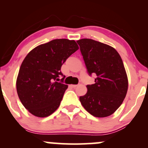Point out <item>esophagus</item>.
I'll return each instance as SVG.
<instances>
[{"label":"esophagus","instance_id":"esophagus-1","mask_svg":"<svg viewBox=\"0 0 148 148\" xmlns=\"http://www.w3.org/2000/svg\"><path fill=\"white\" fill-rule=\"evenodd\" d=\"M78 86V85H71V87L72 88H76Z\"/></svg>","mask_w":148,"mask_h":148}]
</instances>
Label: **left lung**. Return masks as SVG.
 Here are the masks:
<instances>
[{
    "label": "left lung",
    "instance_id": "8db88e82",
    "mask_svg": "<svg viewBox=\"0 0 148 148\" xmlns=\"http://www.w3.org/2000/svg\"><path fill=\"white\" fill-rule=\"evenodd\" d=\"M89 75L95 74V84L88 85L87 93L79 97L88 113L97 118L113 114L123 102L128 79L120 54L106 44L91 40L77 41Z\"/></svg>",
    "mask_w": 148,
    "mask_h": 148
}]
</instances>
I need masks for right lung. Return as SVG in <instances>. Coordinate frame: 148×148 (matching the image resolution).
Returning a JSON list of instances; mask_svg holds the SVG:
<instances>
[{
	"mask_svg": "<svg viewBox=\"0 0 148 148\" xmlns=\"http://www.w3.org/2000/svg\"><path fill=\"white\" fill-rule=\"evenodd\" d=\"M78 49L74 40L56 39L37 46L25 56L16 79V91L31 114L45 118L56 111L68 88L63 84L61 67ZM60 76L64 77L58 82Z\"/></svg>",
	"mask_w": 148,
	"mask_h": 148,
	"instance_id": "1",
	"label": "right lung"
}]
</instances>
